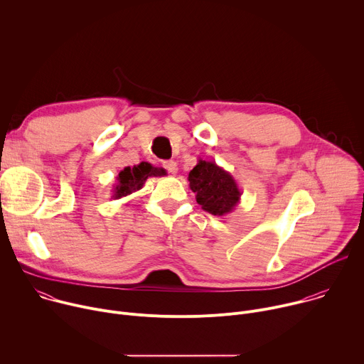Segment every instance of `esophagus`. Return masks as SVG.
Returning a JSON list of instances; mask_svg holds the SVG:
<instances>
[{
    "label": "esophagus",
    "mask_w": 364,
    "mask_h": 364,
    "mask_svg": "<svg viewBox=\"0 0 364 364\" xmlns=\"http://www.w3.org/2000/svg\"><path fill=\"white\" fill-rule=\"evenodd\" d=\"M163 167L170 173V174H176L178 171V167H177V163L173 161V160H168V161H163Z\"/></svg>",
    "instance_id": "esophagus-1"
}]
</instances>
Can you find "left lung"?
<instances>
[{"label": "left lung", "mask_w": 364, "mask_h": 364, "mask_svg": "<svg viewBox=\"0 0 364 364\" xmlns=\"http://www.w3.org/2000/svg\"><path fill=\"white\" fill-rule=\"evenodd\" d=\"M190 188L201 209L213 216H225L240 203L242 191L233 176L215 161L198 160L188 173Z\"/></svg>", "instance_id": "obj_1"}]
</instances>
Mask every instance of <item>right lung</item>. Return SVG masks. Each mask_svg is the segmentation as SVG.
<instances>
[{
    "label": "right lung",
    "mask_w": 364,
    "mask_h": 364,
    "mask_svg": "<svg viewBox=\"0 0 364 364\" xmlns=\"http://www.w3.org/2000/svg\"><path fill=\"white\" fill-rule=\"evenodd\" d=\"M167 171L161 167H154L152 164L142 161L134 167H125L117 176V183L112 188V198L118 200L141 190L149 177H164Z\"/></svg>",
    "instance_id": "right-lung-1"
}]
</instances>
